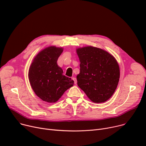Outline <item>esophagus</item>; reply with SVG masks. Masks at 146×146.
<instances>
[{
	"mask_svg": "<svg viewBox=\"0 0 146 146\" xmlns=\"http://www.w3.org/2000/svg\"><path fill=\"white\" fill-rule=\"evenodd\" d=\"M72 79L74 80V84L76 85V84L77 83V80H76V79L75 78H72Z\"/></svg>",
	"mask_w": 146,
	"mask_h": 146,
	"instance_id": "esophagus-1",
	"label": "esophagus"
}]
</instances>
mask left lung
Returning a JSON list of instances; mask_svg holds the SVG:
<instances>
[{"instance_id": "left-lung-1", "label": "left lung", "mask_w": 146, "mask_h": 146, "mask_svg": "<svg viewBox=\"0 0 146 146\" xmlns=\"http://www.w3.org/2000/svg\"><path fill=\"white\" fill-rule=\"evenodd\" d=\"M80 60L78 86L91 101L103 103L115 91L119 80V64L112 54L103 49L86 46L76 48Z\"/></svg>"}]
</instances>
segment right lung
Returning a JSON list of instances; mask_svg holds the SVG:
<instances>
[{
  "instance_id": "right-lung-1",
  "label": "right lung",
  "mask_w": 146,
  "mask_h": 146,
  "mask_svg": "<svg viewBox=\"0 0 146 146\" xmlns=\"http://www.w3.org/2000/svg\"><path fill=\"white\" fill-rule=\"evenodd\" d=\"M63 51L62 47L50 46L37 54L29 67L31 86L44 102H56L74 85V81L63 75L62 68L57 65L58 58Z\"/></svg>"
}]
</instances>
